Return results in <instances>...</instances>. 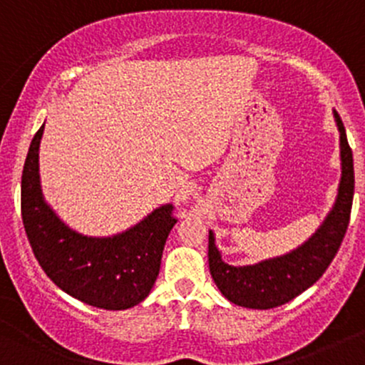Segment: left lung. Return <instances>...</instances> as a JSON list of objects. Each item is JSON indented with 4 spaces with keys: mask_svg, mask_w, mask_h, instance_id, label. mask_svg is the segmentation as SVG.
<instances>
[{
    "mask_svg": "<svg viewBox=\"0 0 365 365\" xmlns=\"http://www.w3.org/2000/svg\"><path fill=\"white\" fill-rule=\"evenodd\" d=\"M339 130L341 179L336 202L322 225L299 247L282 256L269 257L256 264L233 266L222 261L215 247V237L209 231V268L215 285L231 303L244 308L269 309L289 303L312 287L338 254L350 222L354 202V155L348 144L343 121L334 111Z\"/></svg>",
    "mask_w": 365,
    "mask_h": 365,
    "instance_id": "left-lung-1",
    "label": "left lung"
}]
</instances>
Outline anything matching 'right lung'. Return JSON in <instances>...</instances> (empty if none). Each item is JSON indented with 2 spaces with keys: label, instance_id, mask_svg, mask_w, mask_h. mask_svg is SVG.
Returning <instances> with one entry per match:
<instances>
[{
  "label": "right lung",
  "instance_id": "1",
  "mask_svg": "<svg viewBox=\"0 0 365 365\" xmlns=\"http://www.w3.org/2000/svg\"><path fill=\"white\" fill-rule=\"evenodd\" d=\"M40 130L22 170L21 207L27 240L46 277L81 303L127 309L151 292L163 247L178 217L174 205L156 207L143 221L111 237H88L69 228L46 203L40 182Z\"/></svg>",
  "mask_w": 365,
  "mask_h": 365
}]
</instances>
